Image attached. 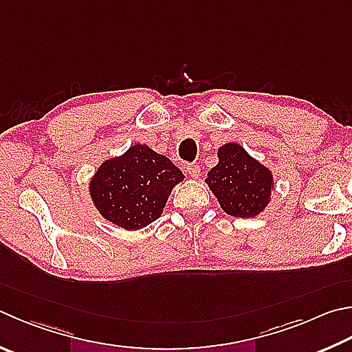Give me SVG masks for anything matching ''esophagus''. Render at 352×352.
<instances>
[{
  "mask_svg": "<svg viewBox=\"0 0 352 352\" xmlns=\"http://www.w3.org/2000/svg\"><path fill=\"white\" fill-rule=\"evenodd\" d=\"M186 170H188V174L190 177H194V178H197L198 175H200V166L195 164V163H188L186 164Z\"/></svg>",
  "mask_w": 352,
  "mask_h": 352,
  "instance_id": "obj_1",
  "label": "esophagus"
}]
</instances>
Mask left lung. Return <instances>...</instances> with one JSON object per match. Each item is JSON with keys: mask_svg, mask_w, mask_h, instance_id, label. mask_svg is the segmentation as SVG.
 I'll use <instances>...</instances> for the list:
<instances>
[{"mask_svg": "<svg viewBox=\"0 0 352 352\" xmlns=\"http://www.w3.org/2000/svg\"><path fill=\"white\" fill-rule=\"evenodd\" d=\"M206 183L226 214L248 219L266 208L272 175L240 144L228 143L219 149V164L208 172Z\"/></svg>", "mask_w": 352, "mask_h": 352, "instance_id": "8db88e82", "label": "left lung"}]
</instances>
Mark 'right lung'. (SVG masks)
<instances>
[{
	"label": "right lung",
	"instance_id": "1",
	"mask_svg": "<svg viewBox=\"0 0 352 352\" xmlns=\"http://www.w3.org/2000/svg\"><path fill=\"white\" fill-rule=\"evenodd\" d=\"M183 178L169 158L137 144L100 166L91 182V195L106 220L135 231L162 215L172 188Z\"/></svg>",
	"mask_w": 352,
	"mask_h": 352
}]
</instances>
